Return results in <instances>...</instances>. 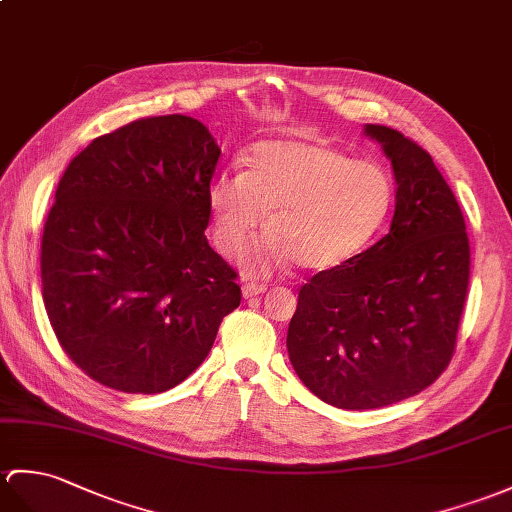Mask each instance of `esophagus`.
Returning <instances> with one entry per match:
<instances>
[{"label":"esophagus","instance_id":"esophagus-1","mask_svg":"<svg viewBox=\"0 0 512 512\" xmlns=\"http://www.w3.org/2000/svg\"><path fill=\"white\" fill-rule=\"evenodd\" d=\"M264 292H266V285L253 283V281L242 283V296H244V299H253V296H259V294H264Z\"/></svg>","mask_w":512,"mask_h":512}]
</instances>
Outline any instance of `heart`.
I'll list each match as a JSON object with an SVG mask.
<instances>
[{
    "mask_svg": "<svg viewBox=\"0 0 512 512\" xmlns=\"http://www.w3.org/2000/svg\"><path fill=\"white\" fill-rule=\"evenodd\" d=\"M244 172H222L207 187L213 235L237 253L265 211L268 231L240 253L253 277L301 264L334 270L358 255L384 222L392 183L382 165L318 141L268 139L246 152Z\"/></svg>",
    "mask_w": 512,
    "mask_h": 512,
    "instance_id": "obj_1",
    "label": "heart"
}]
</instances>
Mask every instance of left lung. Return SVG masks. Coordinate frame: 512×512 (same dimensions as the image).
Segmentation results:
<instances>
[{
  "mask_svg": "<svg viewBox=\"0 0 512 512\" xmlns=\"http://www.w3.org/2000/svg\"><path fill=\"white\" fill-rule=\"evenodd\" d=\"M395 176L390 231L299 292L288 355L301 382L342 410L419 395L445 371L469 285V237L432 157L388 126L364 124Z\"/></svg>",
  "mask_w": 512,
  "mask_h": 512,
  "instance_id": "obj_1",
  "label": "left lung"
}]
</instances>
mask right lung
Here are the masks:
<instances>
[{
    "label": "right lung",
    "mask_w": 512,
    "mask_h": 512,
    "mask_svg": "<svg viewBox=\"0 0 512 512\" xmlns=\"http://www.w3.org/2000/svg\"><path fill=\"white\" fill-rule=\"evenodd\" d=\"M220 148L187 115L146 117L93 139L56 187L41 294L65 353L95 382L154 395L205 362L242 301L207 242Z\"/></svg>",
    "instance_id": "add662e5"
}]
</instances>
